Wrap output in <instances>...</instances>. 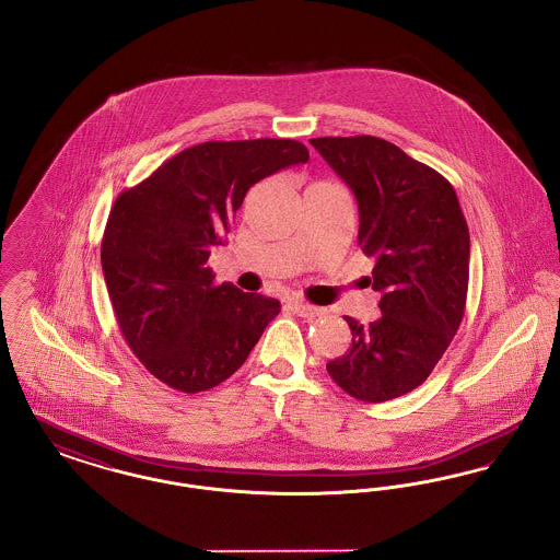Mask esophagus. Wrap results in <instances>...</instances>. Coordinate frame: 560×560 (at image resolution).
Instances as JSON below:
<instances>
[{
    "label": "esophagus",
    "mask_w": 560,
    "mask_h": 560,
    "mask_svg": "<svg viewBox=\"0 0 560 560\" xmlns=\"http://www.w3.org/2000/svg\"><path fill=\"white\" fill-rule=\"evenodd\" d=\"M288 308H290L292 313H295V315L304 317V319H315V317L323 315V308H319V306H313V304H308V302H298V300L290 302Z\"/></svg>",
    "instance_id": "1"
}]
</instances>
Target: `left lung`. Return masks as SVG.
<instances>
[{"label":"left lung","mask_w":560,"mask_h":560,"mask_svg":"<svg viewBox=\"0 0 560 560\" xmlns=\"http://www.w3.org/2000/svg\"><path fill=\"white\" fill-rule=\"evenodd\" d=\"M311 144L354 192L357 243L375 258L368 285L382 317H345L352 347L327 363L354 399L384 402L418 388L464 317L470 235L447 178L375 136H327Z\"/></svg>","instance_id":"left-lung-1"}]
</instances>
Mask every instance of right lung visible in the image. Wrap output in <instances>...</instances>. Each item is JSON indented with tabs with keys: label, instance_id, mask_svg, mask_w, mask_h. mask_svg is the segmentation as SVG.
Instances as JSON below:
<instances>
[{
	"label": "right lung",
	"instance_id": "1",
	"mask_svg": "<svg viewBox=\"0 0 560 560\" xmlns=\"http://www.w3.org/2000/svg\"><path fill=\"white\" fill-rule=\"evenodd\" d=\"M306 161L308 149L288 138L212 140L115 199L101 245L113 313L140 363L170 388L192 395L231 377L279 315L275 298L215 285L208 258L249 188Z\"/></svg>",
	"mask_w": 560,
	"mask_h": 560
}]
</instances>
